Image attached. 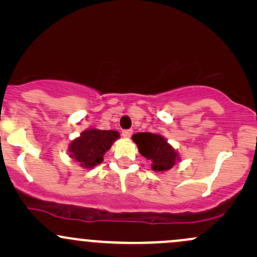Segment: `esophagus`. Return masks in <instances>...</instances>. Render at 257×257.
Returning <instances> with one entry per match:
<instances>
[{
  "label": "esophagus",
  "instance_id": "34e87169",
  "mask_svg": "<svg viewBox=\"0 0 257 257\" xmlns=\"http://www.w3.org/2000/svg\"><path fill=\"white\" fill-rule=\"evenodd\" d=\"M132 134H133L132 129H125V131L122 132V137H123V138H126V139L131 138Z\"/></svg>",
  "mask_w": 257,
  "mask_h": 257
}]
</instances>
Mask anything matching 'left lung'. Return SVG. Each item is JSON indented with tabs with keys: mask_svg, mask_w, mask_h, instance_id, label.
I'll list each match as a JSON object with an SVG mask.
<instances>
[{
	"mask_svg": "<svg viewBox=\"0 0 257 257\" xmlns=\"http://www.w3.org/2000/svg\"><path fill=\"white\" fill-rule=\"evenodd\" d=\"M133 141L138 145L141 155L151 162L155 172H166L175 166V162L179 159L175 150L161 135L137 133L133 135Z\"/></svg>",
	"mask_w": 257,
	"mask_h": 257,
	"instance_id": "left-lung-1",
	"label": "left lung"
}]
</instances>
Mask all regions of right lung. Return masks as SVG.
Wrapping results in <instances>:
<instances>
[{"instance_id":"right-lung-1","label":"right lung","mask_w":257,"mask_h":257,"mask_svg":"<svg viewBox=\"0 0 257 257\" xmlns=\"http://www.w3.org/2000/svg\"><path fill=\"white\" fill-rule=\"evenodd\" d=\"M118 132L99 131L89 129L81 134V137L73 140L69 147L71 158H75L82 167L93 168L104 161V155L116 139Z\"/></svg>"}]
</instances>
